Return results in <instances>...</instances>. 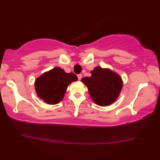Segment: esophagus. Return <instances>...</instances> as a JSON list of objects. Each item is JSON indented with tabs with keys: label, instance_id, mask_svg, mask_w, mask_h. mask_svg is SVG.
Masks as SVG:
<instances>
[{
	"label": "esophagus",
	"instance_id": "esophagus-1",
	"mask_svg": "<svg viewBox=\"0 0 160 160\" xmlns=\"http://www.w3.org/2000/svg\"><path fill=\"white\" fill-rule=\"evenodd\" d=\"M77 76H78V80L82 79V74H78V75Z\"/></svg>",
	"mask_w": 160,
	"mask_h": 160
}]
</instances>
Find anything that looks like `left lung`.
<instances>
[{
  "label": "left lung",
  "instance_id": "1",
  "mask_svg": "<svg viewBox=\"0 0 160 160\" xmlns=\"http://www.w3.org/2000/svg\"><path fill=\"white\" fill-rule=\"evenodd\" d=\"M90 77L82 78L89 95L95 104L108 106L113 103L121 93L123 82L119 74L110 68L96 66L91 72Z\"/></svg>",
  "mask_w": 160,
  "mask_h": 160
}]
</instances>
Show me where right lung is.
Returning a JSON list of instances; mask_svg holds the SVG:
<instances>
[{
	"mask_svg": "<svg viewBox=\"0 0 160 160\" xmlns=\"http://www.w3.org/2000/svg\"><path fill=\"white\" fill-rule=\"evenodd\" d=\"M73 73H66L60 67L46 71L35 81V90L40 99L50 105L58 104L63 99L68 87L76 82Z\"/></svg>",
	"mask_w": 160,
	"mask_h": 160,
	"instance_id": "add662e5",
	"label": "right lung"
}]
</instances>
